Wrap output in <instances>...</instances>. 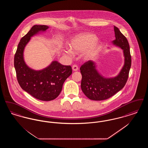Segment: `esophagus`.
<instances>
[{
  "label": "esophagus",
  "mask_w": 148,
  "mask_h": 148,
  "mask_svg": "<svg viewBox=\"0 0 148 148\" xmlns=\"http://www.w3.org/2000/svg\"><path fill=\"white\" fill-rule=\"evenodd\" d=\"M72 69L73 71H77L78 70V67L77 65H73L72 66Z\"/></svg>",
  "instance_id": "1"
}]
</instances>
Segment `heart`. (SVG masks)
Returning <instances> with one entry per match:
<instances>
[{
    "label": "heart",
    "mask_w": 148,
    "mask_h": 148,
    "mask_svg": "<svg viewBox=\"0 0 148 148\" xmlns=\"http://www.w3.org/2000/svg\"><path fill=\"white\" fill-rule=\"evenodd\" d=\"M98 40L97 37L92 34L84 33L77 35L72 39L70 44L71 49L75 53H83L86 50H88L85 54V58L86 59H90L95 56L100 48V45H94ZM66 53L71 56V51L68 50Z\"/></svg>",
    "instance_id": "obj_1"
}]
</instances>
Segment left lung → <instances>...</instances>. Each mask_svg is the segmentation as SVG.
I'll list each match as a JSON object with an SVG mask.
<instances>
[{
	"label": "left lung",
	"mask_w": 148,
	"mask_h": 148,
	"mask_svg": "<svg viewBox=\"0 0 148 148\" xmlns=\"http://www.w3.org/2000/svg\"><path fill=\"white\" fill-rule=\"evenodd\" d=\"M114 29L115 39L113 41V44L123 50L124 65L117 76L110 78H106L100 74L93 61L89 60L81 66V88L86 97L90 100H103L112 97L123 88L129 77L132 64L129 44L119 29L114 26Z\"/></svg>",
	"instance_id": "8db88e82"
}]
</instances>
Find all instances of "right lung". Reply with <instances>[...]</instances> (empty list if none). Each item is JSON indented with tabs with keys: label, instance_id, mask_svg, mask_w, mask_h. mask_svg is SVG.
<instances>
[{
	"label": "right lung",
	"instance_id": "obj_1",
	"mask_svg": "<svg viewBox=\"0 0 148 148\" xmlns=\"http://www.w3.org/2000/svg\"><path fill=\"white\" fill-rule=\"evenodd\" d=\"M48 28L47 25H34L21 39L14 56V68L21 87L35 98L42 101L56 98L62 90L65 80L72 73L70 65H63L57 61L52 62L40 71L33 70L25 63L23 52L30 38Z\"/></svg>",
	"mask_w": 148,
	"mask_h": 148
}]
</instances>
